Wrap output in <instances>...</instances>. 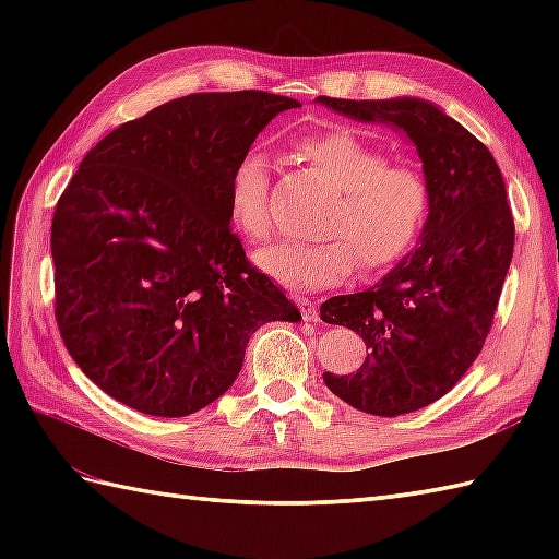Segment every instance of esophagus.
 Listing matches in <instances>:
<instances>
[{
    "mask_svg": "<svg viewBox=\"0 0 559 559\" xmlns=\"http://www.w3.org/2000/svg\"><path fill=\"white\" fill-rule=\"evenodd\" d=\"M295 302H298V307H300V314H302L305 322H319V310H317V305H314L312 300H307V298H295Z\"/></svg>",
    "mask_w": 559,
    "mask_h": 559,
    "instance_id": "obj_1",
    "label": "esophagus"
}]
</instances>
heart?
<instances>
[{
    "label": "heart",
    "mask_w": 559,
    "mask_h": 559,
    "mask_svg": "<svg viewBox=\"0 0 559 559\" xmlns=\"http://www.w3.org/2000/svg\"><path fill=\"white\" fill-rule=\"evenodd\" d=\"M300 158L334 182L336 197L322 218L324 237L286 240L257 252V266L283 286L314 290L350 276L391 269L418 245L430 218L432 187L425 170L389 156L346 129L307 136ZM230 216L249 240L273 230L271 170L266 156L249 151L230 175Z\"/></svg>",
    "instance_id": "1"
}]
</instances>
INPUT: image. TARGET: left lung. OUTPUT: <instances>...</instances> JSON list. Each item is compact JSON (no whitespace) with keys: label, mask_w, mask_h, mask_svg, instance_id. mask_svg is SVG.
Wrapping results in <instances>:
<instances>
[{"label":"left lung","mask_w":559,"mask_h":559,"mask_svg":"<svg viewBox=\"0 0 559 559\" xmlns=\"http://www.w3.org/2000/svg\"><path fill=\"white\" fill-rule=\"evenodd\" d=\"M317 103L403 129L432 187L420 245L374 288L322 305L326 324L353 329L370 348L358 372H324L326 386L353 408L394 418L442 399L476 362L514 252L512 209L492 153L432 103Z\"/></svg>","instance_id":"8db88e82"}]
</instances>
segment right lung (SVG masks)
Returning <instances> with one entry per match:
<instances>
[{"mask_svg":"<svg viewBox=\"0 0 559 559\" xmlns=\"http://www.w3.org/2000/svg\"><path fill=\"white\" fill-rule=\"evenodd\" d=\"M298 100L192 93L86 153L52 218L55 319L71 358L124 406L182 418L223 396L249 336L300 312L230 228V175Z\"/></svg>","mask_w":559,"mask_h":559,"instance_id":"1","label":"right lung"}]
</instances>
